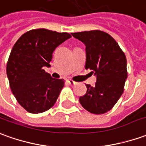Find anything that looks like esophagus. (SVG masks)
<instances>
[{
    "label": "esophagus",
    "instance_id": "1",
    "mask_svg": "<svg viewBox=\"0 0 146 146\" xmlns=\"http://www.w3.org/2000/svg\"><path fill=\"white\" fill-rule=\"evenodd\" d=\"M68 83H69L70 86H75V85H77V82L72 81V80H68Z\"/></svg>",
    "mask_w": 146,
    "mask_h": 146
}]
</instances>
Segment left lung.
I'll list each match as a JSON object with an SVG mask.
<instances>
[{"mask_svg": "<svg viewBox=\"0 0 146 146\" xmlns=\"http://www.w3.org/2000/svg\"><path fill=\"white\" fill-rule=\"evenodd\" d=\"M86 45V69L97 77L95 86L86 85L79 98L84 109L94 114L110 111L121 98L127 78L126 57L110 34L100 30L71 33Z\"/></svg>", "mask_w": 146, "mask_h": 146, "instance_id": "8db88e82", "label": "left lung"}]
</instances>
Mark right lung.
<instances>
[{"mask_svg":"<svg viewBox=\"0 0 146 146\" xmlns=\"http://www.w3.org/2000/svg\"><path fill=\"white\" fill-rule=\"evenodd\" d=\"M70 37L67 33L38 29L24 33L13 45L7 77L17 101L28 112L43 113L55 104L65 81L52 78L44 68L51 66L54 50Z\"/></svg>","mask_w":146,"mask_h":146,"instance_id":"obj_1","label":"right lung"}]
</instances>
